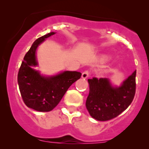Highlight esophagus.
Wrapping results in <instances>:
<instances>
[{"instance_id": "1", "label": "esophagus", "mask_w": 149, "mask_h": 149, "mask_svg": "<svg viewBox=\"0 0 149 149\" xmlns=\"http://www.w3.org/2000/svg\"><path fill=\"white\" fill-rule=\"evenodd\" d=\"M88 76H89L88 71H85L84 72L82 73V78H84V79H86L87 78H88Z\"/></svg>"}]
</instances>
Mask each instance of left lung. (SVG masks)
Wrapping results in <instances>:
<instances>
[{
	"label": "left lung",
	"instance_id": "1",
	"mask_svg": "<svg viewBox=\"0 0 149 149\" xmlns=\"http://www.w3.org/2000/svg\"><path fill=\"white\" fill-rule=\"evenodd\" d=\"M136 71L120 86L106 78L88 79L90 92L86 108L93 118L106 121L117 117L130 105L136 91Z\"/></svg>",
	"mask_w": 149,
	"mask_h": 149
}]
</instances>
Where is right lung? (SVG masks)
<instances>
[{
  "label": "right lung",
  "mask_w": 149,
  "mask_h": 149,
  "mask_svg": "<svg viewBox=\"0 0 149 149\" xmlns=\"http://www.w3.org/2000/svg\"><path fill=\"white\" fill-rule=\"evenodd\" d=\"M50 32L38 38L24 57L19 70L17 81L24 102L37 111H52L59 103L69 87L81 77L78 71H65L51 76H42L33 67L38 66L36 49L46 38L55 34Z\"/></svg>",
  "instance_id": "add662e5"
}]
</instances>
